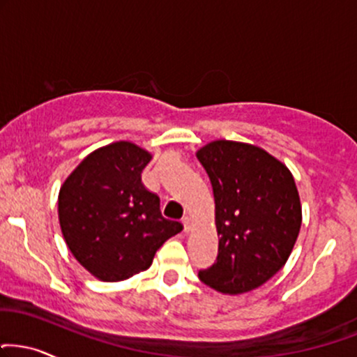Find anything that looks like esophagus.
<instances>
[{
	"label": "esophagus",
	"mask_w": 357,
	"mask_h": 357,
	"mask_svg": "<svg viewBox=\"0 0 357 357\" xmlns=\"http://www.w3.org/2000/svg\"><path fill=\"white\" fill-rule=\"evenodd\" d=\"M183 227H184V233H190L191 227H192L191 218H188V216H184V218H183Z\"/></svg>",
	"instance_id": "1"
}]
</instances>
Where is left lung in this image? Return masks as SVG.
<instances>
[{
  "label": "left lung",
  "mask_w": 357,
  "mask_h": 357,
  "mask_svg": "<svg viewBox=\"0 0 357 357\" xmlns=\"http://www.w3.org/2000/svg\"><path fill=\"white\" fill-rule=\"evenodd\" d=\"M214 195L218 257L199 273L222 294L263 286L286 261L299 236L301 201L293 173L255 144L216 139L196 151Z\"/></svg>",
  "instance_id": "left-lung-1"
}]
</instances>
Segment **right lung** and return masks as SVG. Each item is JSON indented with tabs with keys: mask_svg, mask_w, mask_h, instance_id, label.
<instances>
[{
	"mask_svg": "<svg viewBox=\"0 0 357 357\" xmlns=\"http://www.w3.org/2000/svg\"><path fill=\"white\" fill-rule=\"evenodd\" d=\"M151 158L131 141H116L89 153L61 184L63 238L100 281H124L146 271L158 249L183 229L181 222L162 218L160 196L141 181Z\"/></svg>",
	"mask_w": 357,
	"mask_h": 357,
	"instance_id": "1",
	"label": "right lung"
}]
</instances>
